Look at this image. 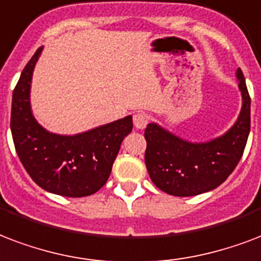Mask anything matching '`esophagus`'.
Here are the masks:
<instances>
[{
    "label": "esophagus",
    "mask_w": 261,
    "mask_h": 261,
    "mask_svg": "<svg viewBox=\"0 0 261 261\" xmlns=\"http://www.w3.org/2000/svg\"><path fill=\"white\" fill-rule=\"evenodd\" d=\"M133 122H134V126L138 128V130H142L146 127L149 122V116L145 112H138L134 115V119H133Z\"/></svg>",
    "instance_id": "34e87169"
}]
</instances>
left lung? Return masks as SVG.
Listing matches in <instances>:
<instances>
[{
  "instance_id": "obj_1",
  "label": "left lung",
  "mask_w": 261,
  "mask_h": 261,
  "mask_svg": "<svg viewBox=\"0 0 261 261\" xmlns=\"http://www.w3.org/2000/svg\"><path fill=\"white\" fill-rule=\"evenodd\" d=\"M242 107L224 134L205 142H192L152 122L145 128V164L157 188L167 194L190 197L214 190L241 160L250 131V97L245 77L236 72Z\"/></svg>"
}]
</instances>
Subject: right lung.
I'll return each mask as SVG.
<instances>
[{
	"mask_svg": "<svg viewBox=\"0 0 261 261\" xmlns=\"http://www.w3.org/2000/svg\"><path fill=\"white\" fill-rule=\"evenodd\" d=\"M41 46L31 57L12 95L11 131L16 153L34 182L53 194L86 197L108 180L124 137L133 130V116L79 134L47 131L34 117L31 81Z\"/></svg>",
	"mask_w": 261,
	"mask_h": 261,
	"instance_id": "right-lung-1",
	"label": "right lung"
}]
</instances>
